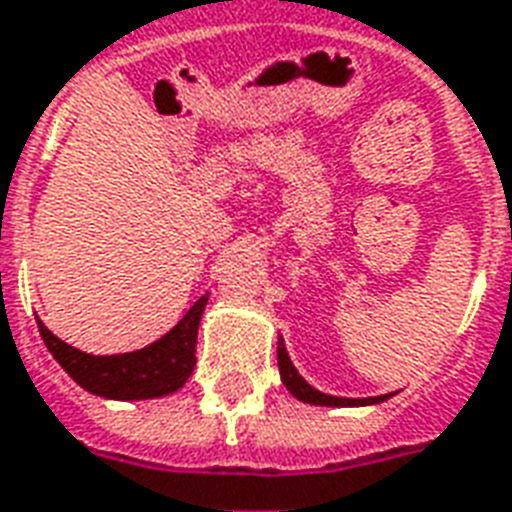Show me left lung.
<instances>
[{
  "label": "left lung",
  "instance_id": "left-lung-1",
  "mask_svg": "<svg viewBox=\"0 0 512 512\" xmlns=\"http://www.w3.org/2000/svg\"><path fill=\"white\" fill-rule=\"evenodd\" d=\"M276 361H279V374H282V382H285V388L293 393L295 399L304 401V404H317V407H366V404H380L393 393H382V396H369V399H347V396H331V393H323L312 388L309 382L298 374V369L290 361V355H287L285 339L279 336V342H276Z\"/></svg>",
  "mask_w": 512,
  "mask_h": 512
}]
</instances>
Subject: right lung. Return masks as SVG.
<instances>
[{
    "instance_id": "1",
    "label": "right lung",
    "mask_w": 512,
    "mask_h": 512,
    "mask_svg": "<svg viewBox=\"0 0 512 512\" xmlns=\"http://www.w3.org/2000/svg\"><path fill=\"white\" fill-rule=\"evenodd\" d=\"M206 304L208 293L200 295L192 309L157 342L146 344L143 350L121 352V355L83 352L54 336L43 320H37V325H40V336L48 352L83 391L113 401L160 399L184 388V382L195 369L198 325Z\"/></svg>"
}]
</instances>
